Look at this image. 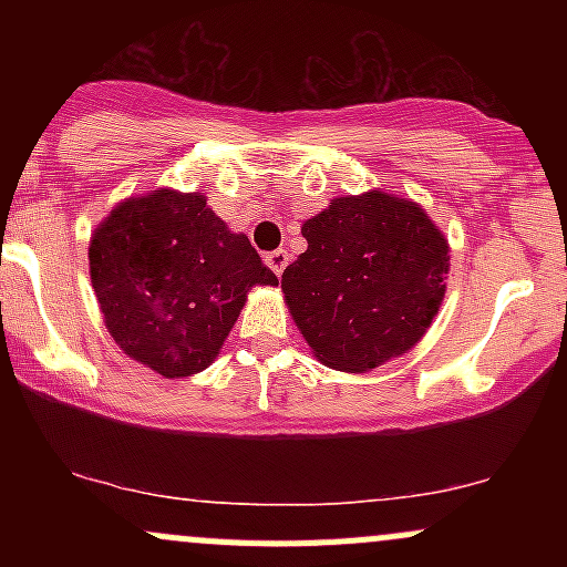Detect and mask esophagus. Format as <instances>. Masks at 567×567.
<instances>
[{
    "label": "esophagus",
    "mask_w": 567,
    "mask_h": 567,
    "mask_svg": "<svg viewBox=\"0 0 567 567\" xmlns=\"http://www.w3.org/2000/svg\"><path fill=\"white\" fill-rule=\"evenodd\" d=\"M288 261H290L288 250H275V252H269V256H266V264H269V269L275 271V275H282Z\"/></svg>",
    "instance_id": "1"
}]
</instances>
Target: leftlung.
Returning <instances> with one entry per match:
<instances>
[{
	"label": "left lung",
	"mask_w": 567,
	"mask_h": 567,
	"mask_svg": "<svg viewBox=\"0 0 567 567\" xmlns=\"http://www.w3.org/2000/svg\"><path fill=\"white\" fill-rule=\"evenodd\" d=\"M285 303L315 357L362 373L421 341L445 298L447 239L421 205L386 192L338 197L303 220Z\"/></svg>",
	"instance_id": "8db88e82"
}]
</instances>
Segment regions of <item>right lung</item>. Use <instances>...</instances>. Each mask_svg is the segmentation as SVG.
Returning a JSON list of instances; mask_svg holds the SVG:
<instances>
[{"mask_svg":"<svg viewBox=\"0 0 567 567\" xmlns=\"http://www.w3.org/2000/svg\"><path fill=\"white\" fill-rule=\"evenodd\" d=\"M90 279L109 333L165 379L210 365L247 292L279 279L245 234L173 188L130 197L90 239Z\"/></svg>","mask_w":567,"mask_h":567,"instance_id":"obj_1","label":"right lung"}]
</instances>
